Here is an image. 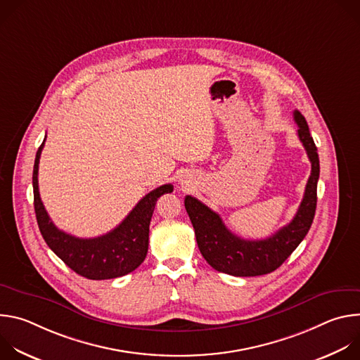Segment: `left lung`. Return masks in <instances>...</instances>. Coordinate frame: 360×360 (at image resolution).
<instances>
[{"mask_svg": "<svg viewBox=\"0 0 360 360\" xmlns=\"http://www.w3.org/2000/svg\"><path fill=\"white\" fill-rule=\"evenodd\" d=\"M293 118L297 124V136L312 164V171L297 212L286 226L262 240L242 239L232 233L221 217L207 205L191 195L185 196V210L195 229L198 248L205 261L214 269L232 276L271 274L289 258V255L309 232L318 200L319 157L304 117L295 111Z\"/></svg>", "mask_w": 360, "mask_h": 360, "instance_id": "obj_1", "label": "left lung"}]
</instances>
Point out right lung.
<instances>
[{
	"label": "right lung",
	"mask_w": 360,
	"mask_h": 360,
	"mask_svg": "<svg viewBox=\"0 0 360 360\" xmlns=\"http://www.w3.org/2000/svg\"><path fill=\"white\" fill-rule=\"evenodd\" d=\"M45 138L35 155L32 188L35 217L46 245L65 265L86 279H114L135 271L143 262L148 252L149 224L155 203L164 193H171L174 186L167 184L146 193L127 218L105 235L88 239L72 236L58 229L49 219L39 198L38 164Z\"/></svg>",
	"instance_id": "1"
}]
</instances>
